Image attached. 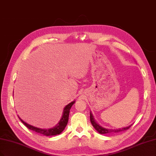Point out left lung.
Returning a JSON list of instances; mask_svg holds the SVG:
<instances>
[{
	"label": "left lung",
	"mask_w": 156,
	"mask_h": 156,
	"mask_svg": "<svg viewBox=\"0 0 156 156\" xmlns=\"http://www.w3.org/2000/svg\"><path fill=\"white\" fill-rule=\"evenodd\" d=\"M90 121H91V123H92V125H93V126L95 128V129L101 134L117 133V132H122V131H125V130L129 129L130 127L132 126V125H130L129 126H127V127H125V128H120V129H115V130L106 129V128H103L102 126H101L100 125H99L98 123L95 122V121H94L93 116H92V114H91V113H90Z\"/></svg>",
	"instance_id": "left-lung-1"
}]
</instances>
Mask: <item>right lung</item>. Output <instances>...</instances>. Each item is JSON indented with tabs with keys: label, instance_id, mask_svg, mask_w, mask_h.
I'll use <instances>...</instances> for the list:
<instances>
[{
	"label": "right lung",
	"instance_id": "right-lung-1",
	"mask_svg": "<svg viewBox=\"0 0 156 156\" xmlns=\"http://www.w3.org/2000/svg\"><path fill=\"white\" fill-rule=\"evenodd\" d=\"M75 103V101L72 102L66 106L65 108L64 109V112H63V115L61 118V121L59 122L58 123L57 126H55L54 128H50V129H41V128H36L35 126H31L28 124H27L25 122H24L22 119L19 118L20 120L21 121L23 124L28 128L30 130H31L33 131H35L37 133H39L41 134H43L44 136H55L58 135V134H60L65 128L66 126L67 125V123L68 121V117H69V110H70L71 107L72 105Z\"/></svg>",
	"mask_w": 156,
	"mask_h": 156
}]
</instances>
